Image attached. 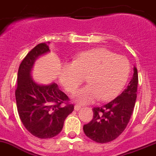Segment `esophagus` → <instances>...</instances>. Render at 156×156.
Instances as JSON below:
<instances>
[{"mask_svg":"<svg viewBox=\"0 0 156 156\" xmlns=\"http://www.w3.org/2000/svg\"><path fill=\"white\" fill-rule=\"evenodd\" d=\"M80 109H81V106H79V105H78V104H76V105H74V110H75V111H79Z\"/></svg>","mask_w":156,"mask_h":156,"instance_id":"34e87169","label":"esophagus"}]
</instances>
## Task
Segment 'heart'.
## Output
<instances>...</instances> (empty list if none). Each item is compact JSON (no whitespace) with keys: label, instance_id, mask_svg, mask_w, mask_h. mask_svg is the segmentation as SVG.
<instances>
[{"label":"heart","instance_id":"1","mask_svg":"<svg viewBox=\"0 0 156 156\" xmlns=\"http://www.w3.org/2000/svg\"><path fill=\"white\" fill-rule=\"evenodd\" d=\"M130 73L126 56L98 48L77 55L74 62L62 64L59 80L67 91L73 93L87 77V85L74 93L73 99L80 104H91L101 99L110 101L121 92Z\"/></svg>","mask_w":156,"mask_h":156}]
</instances>
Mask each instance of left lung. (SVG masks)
<instances>
[{
    "label": "left lung",
    "mask_w": 156,
    "mask_h": 156,
    "mask_svg": "<svg viewBox=\"0 0 156 156\" xmlns=\"http://www.w3.org/2000/svg\"><path fill=\"white\" fill-rule=\"evenodd\" d=\"M137 84V69L134 67L132 79L121 94L103 106L93 108L92 121L83 126L84 133L88 137L104 144L112 141L121 134L133 112Z\"/></svg>",
    "instance_id": "1"
}]
</instances>
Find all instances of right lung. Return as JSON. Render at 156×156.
<instances>
[{
	"mask_svg": "<svg viewBox=\"0 0 156 156\" xmlns=\"http://www.w3.org/2000/svg\"><path fill=\"white\" fill-rule=\"evenodd\" d=\"M50 52L48 43L35 46L22 61L18 70L16 100L22 122L31 134L41 139L52 138L61 132L65 119L74 110L69 98L57 84L41 85L31 77L40 56Z\"/></svg>",
	"mask_w": 156,
	"mask_h": 156,
	"instance_id": "add662e5",
	"label": "right lung"
}]
</instances>
